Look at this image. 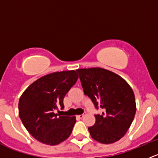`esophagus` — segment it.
Returning <instances> with one entry per match:
<instances>
[{"instance_id": "1", "label": "esophagus", "mask_w": 158, "mask_h": 158, "mask_svg": "<svg viewBox=\"0 0 158 158\" xmlns=\"http://www.w3.org/2000/svg\"><path fill=\"white\" fill-rule=\"evenodd\" d=\"M85 116V114H79V115H78V118H82Z\"/></svg>"}]
</instances>
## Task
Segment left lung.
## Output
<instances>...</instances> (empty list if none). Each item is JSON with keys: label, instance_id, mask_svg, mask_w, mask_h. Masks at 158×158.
I'll return each instance as SVG.
<instances>
[{"label": "left lung", "instance_id": "8db88e82", "mask_svg": "<svg viewBox=\"0 0 158 158\" xmlns=\"http://www.w3.org/2000/svg\"><path fill=\"white\" fill-rule=\"evenodd\" d=\"M84 94L94 106L104 110L95 114V123L89 127L94 140L102 144L119 141L128 131L136 112L135 97L131 87L119 75L95 67L78 69Z\"/></svg>", "mask_w": 158, "mask_h": 158}]
</instances>
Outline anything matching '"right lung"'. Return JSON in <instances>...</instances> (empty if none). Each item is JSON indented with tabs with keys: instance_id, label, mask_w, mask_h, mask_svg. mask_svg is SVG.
Masks as SVG:
<instances>
[{
	"instance_id": "add662e5",
	"label": "right lung",
	"mask_w": 158,
	"mask_h": 158,
	"mask_svg": "<svg viewBox=\"0 0 158 158\" xmlns=\"http://www.w3.org/2000/svg\"><path fill=\"white\" fill-rule=\"evenodd\" d=\"M78 78L75 70L55 72L36 79L23 92L19 100V116L37 141L56 145L70 136L76 117L60 116L54 111L64 108L63 98Z\"/></svg>"
}]
</instances>
